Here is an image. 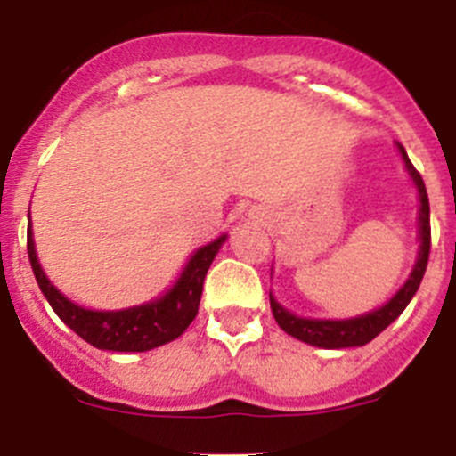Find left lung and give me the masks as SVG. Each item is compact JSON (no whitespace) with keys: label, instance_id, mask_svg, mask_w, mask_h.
Wrapping results in <instances>:
<instances>
[{"label":"left lung","instance_id":"8db88e82","mask_svg":"<svg viewBox=\"0 0 456 456\" xmlns=\"http://www.w3.org/2000/svg\"><path fill=\"white\" fill-rule=\"evenodd\" d=\"M397 150L402 154L403 163H406L408 174H411L412 183H415L417 191H419V256H417L415 266H412L411 278L406 280L402 289L386 302L379 309L370 311L360 317H351V320H309V317H297L291 311H287L284 306H280L275 302V297L269 293L271 311H273L275 322L280 324V329L284 333H289L291 338L300 339V342L311 344V346L320 348H351V346H364L370 339H375L381 330L388 324H393L402 311L406 309L408 302L412 300V296L419 289L421 280H424L426 266H428V256H430V202H428V191L424 185V178L417 172L415 165L408 159L403 145L397 142Z\"/></svg>","mask_w":456,"mask_h":456}]
</instances>
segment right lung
I'll use <instances>...</instances> for the list:
<instances>
[{
	"instance_id": "add662e5",
	"label": "right lung",
	"mask_w": 456,
	"mask_h": 456,
	"mask_svg": "<svg viewBox=\"0 0 456 456\" xmlns=\"http://www.w3.org/2000/svg\"><path fill=\"white\" fill-rule=\"evenodd\" d=\"M224 240H227V233L216 238L209 245L196 249L194 256L185 265V269H183L181 278L176 280V284L165 296H160L159 300L121 311H92L68 300L50 282L48 275L41 269L39 260H37L30 224L28 257L32 273H35L37 284H39L45 300L50 302L54 314L61 317L63 324L70 326L81 339H86L94 348H101V351L142 353L181 338L187 326L194 322L196 314H199L207 269L211 266Z\"/></svg>"
}]
</instances>
